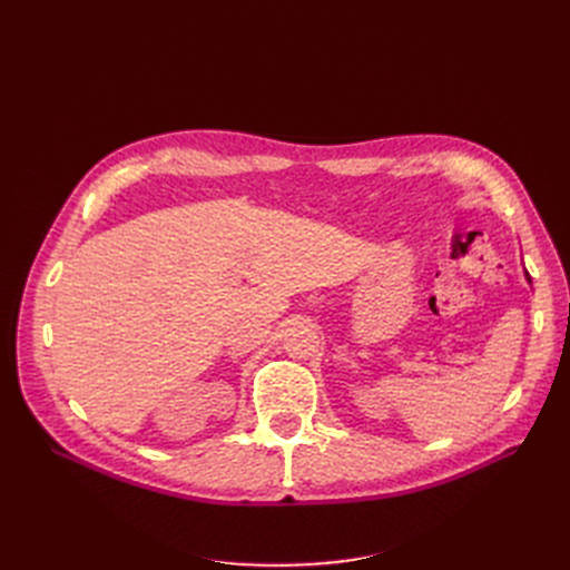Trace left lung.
I'll return each mask as SVG.
<instances>
[{
	"instance_id": "left-lung-1",
	"label": "left lung",
	"mask_w": 570,
	"mask_h": 570,
	"mask_svg": "<svg viewBox=\"0 0 570 570\" xmlns=\"http://www.w3.org/2000/svg\"><path fill=\"white\" fill-rule=\"evenodd\" d=\"M524 277H527V282L531 284V277H529V273H527V269H524Z\"/></svg>"
}]
</instances>
